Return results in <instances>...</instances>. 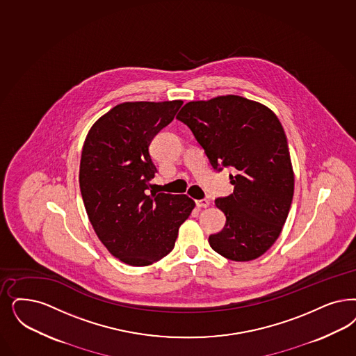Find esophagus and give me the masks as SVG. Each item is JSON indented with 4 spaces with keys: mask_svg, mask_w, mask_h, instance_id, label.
<instances>
[{
    "mask_svg": "<svg viewBox=\"0 0 356 356\" xmlns=\"http://www.w3.org/2000/svg\"><path fill=\"white\" fill-rule=\"evenodd\" d=\"M209 204L210 202H209L208 200H197L196 201V205L198 208H208Z\"/></svg>",
    "mask_w": 356,
    "mask_h": 356,
    "instance_id": "obj_1",
    "label": "esophagus"
}]
</instances>
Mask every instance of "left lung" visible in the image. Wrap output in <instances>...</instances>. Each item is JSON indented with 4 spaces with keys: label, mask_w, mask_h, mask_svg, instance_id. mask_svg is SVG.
Masks as SVG:
<instances>
[{
    "label": "left lung",
    "mask_w": 356,
    "mask_h": 356,
    "mask_svg": "<svg viewBox=\"0 0 356 356\" xmlns=\"http://www.w3.org/2000/svg\"><path fill=\"white\" fill-rule=\"evenodd\" d=\"M176 118L192 130L213 168L235 172L233 193L216 200L226 225L209 245L234 261L261 257L282 233L293 198V167L279 118L235 95L186 102Z\"/></svg>",
    "instance_id": "8db88e82"
}]
</instances>
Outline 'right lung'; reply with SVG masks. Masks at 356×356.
I'll use <instances>...</instances> for the list:
<instances>
[{"label": "right lung", "instance_id": "add662e5", "mask_svg": "<svg viewBox=\"0 0 356 356\" xmlns=\"http://www.w3.org/2000/svg\"><path fill=\"white\" fill-rule=\"evenodd\" d=\"M181 105L123 102L86 134L79 173L86 214L101 243L124 264L145 267L168 255L196 207L186 195L146 191L156 172L148 146Z\"/></svg>", "mask_w": 356, "mask_h": 356}]
</instances>
